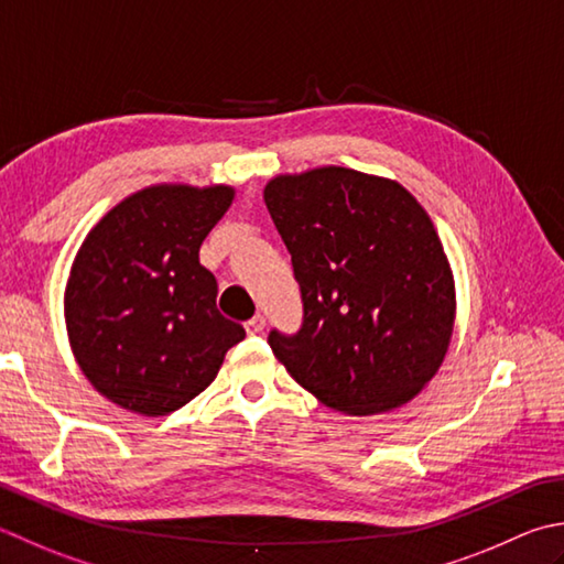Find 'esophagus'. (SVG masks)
I'll return each instance as SVG.
<instances>
[{"mask_svg": "<svg viewBox=\"0 0 564 564\" xmlns=\"http://www.w3.org/2000/svg\"><path fill=\"white\" fill-rule=\"evenodd\" d=\"M263 327H267V317L263 315H253L249 323H247V333L249 335H261Z\"/></svg>", "mask_w": 564, "mask_h": 564, "instance_id": "34e87169", "label": "esophagus"}]
</instances>
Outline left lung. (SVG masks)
Masks as SVG:
<instances>
[{"label":"left lung","instance_id":"8db88e82","mask_svg":"<svg viewBox=\"0 0 564 564\" xmlns=\"http://www.w3.org/2000/svg\"><path fill=\"white\" fill-rule=\"evenodd\" d=\"M291 251L303 327L269 345L319 403L349 415L413 401L443 367L457 295L433 219L401 183L341 165L263 187Z\"/></svg>","mask_w":564,"mask_h":564}]
</instances>
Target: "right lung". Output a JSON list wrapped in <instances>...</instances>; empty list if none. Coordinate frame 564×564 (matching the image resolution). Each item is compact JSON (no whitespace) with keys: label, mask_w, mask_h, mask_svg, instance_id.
<instances>
[{"label":"right lung","mask_w":564,"mask_h":564,"mask_svg":"<svg viewBox=\"0 0 564 564\" xmlns=\"http://www.w3.org/2000/svg\"><path fill=\"white\" fill-rule=\"evenodd\" d=\"M231 200V185L141 187L77 249L63 297L73 357L124 411H178L247 337L217 311V281L200 263L203 241Z\"/></svg>","instance_id":"1"}]
</instances>
